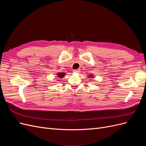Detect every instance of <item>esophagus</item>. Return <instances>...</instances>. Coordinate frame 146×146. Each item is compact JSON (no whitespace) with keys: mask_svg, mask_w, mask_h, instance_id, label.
Here are the masks:
<instances>
[{"mask_svg":"<svg viewBox=\"0 0 146 146\" xmlns=\"http://www.w3.org/2000/svg\"><path fill=\"white\" fill-rule=\"evenodd\" d=\"M79 71H80V69H74L73 70V72H78Z\"/></svg>","mask_w":146,"mask_h":146,"instance_id":"34e87169","label":"esophagus"}]
</instances>
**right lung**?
<instances>
[{
    "label": "right lung",
    "instance_id": "obj_1",
    "mask_svg": "<svg viewBox=\"0 0 146 146\" xmlns=\"http://www.w3.org/2000/svg\"><path fill=\"white\" fill-rule=\"evenodd\" d=\"M64 75H65V74L64 72H63V73H59V74H58V77H59L60 78H62V77H63L64 76Z\"/></svg>",
    "mask_w": 146,
    "mask_h": 146
}]
</instances>
